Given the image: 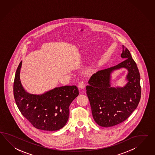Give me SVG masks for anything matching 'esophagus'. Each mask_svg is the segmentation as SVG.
I'll list each match as a JSON object with an SVG mask.
<instances>
[{
	"label": "esophagus",
	"instance_id": "esophagus-1",
	"mask_svg": "<svg viewBox=\"0 0 155 155\" xmlns=\"http://www.w3.org/2000/svg\"><path fill=\"white\" fill-rule=\"evenodd\" d=\"M78 87L81 89H84L85 88V84L83 81H81L78 83Z\"/></svg>",
	"mask_w": 155,
	"mask_h": 155
}]
</instances>
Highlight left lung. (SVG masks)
<instances>
[{"mask_svg":"<svg viewBox=\"0 0 155 155\" xmlns=\"http://www.w3.org/2000/svg\"><path fill=\"white\" fill-rule=\"evenodd\" d=\"M121 57L124 60L119 64L93 74L86 88L94 119L103 127H113L127 119L140 99V72L130 51L124 45ZM121 68L129 71V82L122 88L111 87L110 73Z\"/></svg>","mask_w":155,"mask_h":155,"instance_id":"1","label":"left lung"}]
</instances>
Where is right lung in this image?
<instances>
[{
    "label": "right lung",
    "mask_w": 155,
    "mask_h": 155,
    "mask_svg": "<svg viewBox=\"0 0 155 155\" xmlns=\"http://www.w3.org/2000/svg\"><path fill=\"white\" fill-rule=\"evenodd\" d=\"M20 62L15 72L13 94L20 112L36 128L55 131L62 128L69 118V107L79 94L76 86L57 87L41 95L30 94L19 79Z\"/></svg>",
    "instance_id": "obj_1"
}]
</instances>
